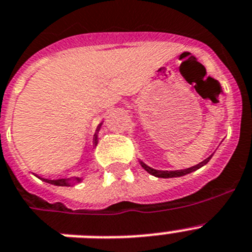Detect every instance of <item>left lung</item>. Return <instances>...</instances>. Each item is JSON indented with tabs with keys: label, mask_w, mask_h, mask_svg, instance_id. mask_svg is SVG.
I'll return each instance as SVG.
<instances>
[{
	"label": "left lung",
	"mask_w": 252,
	"mask_h": 252,
	"mask_svg": "<svg viewBox=\"0 0 252 252\" xmlns=\"http://www.w3.org/2000/svg\"><path fill=\"white\" fill-rule=\"evenodd\" d=\"M212 157L213 156L208 157L206 159H204L203 162H200L199 164L193 165V167H190V168L176 169V171H162V169H154V168H152V167H149L148 164H145V163H144L143 160H140V159H139V163H140L141 167H143V168L145 169L148 173H150L152 176H156V177H158V178H173V177H181V176L189 175V173H191V172H195L196 169L201 168L203 165H205L206 163L209 162L210 159H212Z\"/></svg>",
	"instance_id": "1"
}]
</instances>
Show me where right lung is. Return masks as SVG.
<instances>
[{"instance_id":"1","label":"right lung","mask_w":252,"mask_h":252,"mask_svg":"<svg viewBox=\"0 0 252 252\" xmlns=\"http://www.w3.org/2000/svg\"><path fill=\"white\" fill-rule=\"evenodd\" d=\"M100 127H102V124L98 125V127H96L95 134H94V147H96V144H98V132H99ZM36 176V175H35ZM38 178H40L42 181L47 182V184L55 185V186H72L75 184H79V182L83 181V178L81 177H71V178H57V180H49V178H43L39 177V176H36Z\"/></svg>"}]
</instances>
